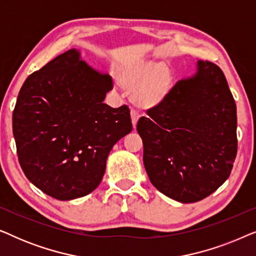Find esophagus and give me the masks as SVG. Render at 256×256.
Here are the masks:
<instances>
[{"label": "esophagus", "instance_id": "34e87169", "mask_svg": "<svg viewBox=\"0 0 256 256\" xmlns=\"http://www.w3.org/2000/svg\"><path fill=\"white\" fill-rule=\"evenodd\" d=\"M130 116H132V127L136 128V124H138V121L140 115H138V112L134 110H132V112H130Z\"/></svg>", "mask_w": 256, "mask_h": 256}]
</instances>
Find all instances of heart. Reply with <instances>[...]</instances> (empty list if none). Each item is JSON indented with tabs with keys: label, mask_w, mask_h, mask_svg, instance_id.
Instances as JSON below:
<instances>
[{
	"label": "heart",
	"mask_w": 256,
	"mask_h": 256,
	"mask_svg": "<svg viewBox=\"0 0 256 256\" xmlns=\"http://www.w3.org/2000/svg\"><path fill=\"white\" fill-rule=\"evenodd\" d=\"M116 78L122 88L130 93L132 102L142 110L162 104L174 87L170 68L149 59H135L116 68Z\"/></svg>",
	"instance_id": "1"
}]
</instances>
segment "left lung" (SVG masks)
<instances>
[{"label":"left lung","instance_id":"left-lung-1","mask_svg":"<svg viewBox=\"0 0 256 256\" xmlns=\"http://www.w3.org/2000/svg\"><path fill=\"white\" fill-rule=\"evenodd\" d=\"M138 122L143 163L152 184L171 199L196 202L222 186L236 156V106L219 66L197 71L172 87Z\"/></svg>","mask_w":256,"mask_h":256}]
</instances>
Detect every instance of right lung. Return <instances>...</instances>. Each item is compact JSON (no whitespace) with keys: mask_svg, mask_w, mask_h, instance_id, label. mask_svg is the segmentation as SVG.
Segmentation results:
<instances>
[{"mask_svg":"<svg viewBox=\"0 0 256 256\" xmlns=\"http://www.w3.org/2000/svg\"><path fill=\"white\" fill-rule=\"evenodd\" d=\"M112 86L76 48L24 82L12 132L24 174L44 194L72 200L99 186L112 148L132 129L127 106L104 104Z\"/></svg>","mask_w":256,"mask_h":256,"instance_id":"add662e5","label":"right lung"}]
</instances>
